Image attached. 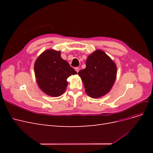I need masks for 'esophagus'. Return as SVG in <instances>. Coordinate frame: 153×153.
<instances>
[{
  "label": "esophagus",
  "mask_w": 153,
  "mask_h": 153,
  "mask_svg": "<svg viewBox=\"0 0 153 153\" xmlns=\"http://www.w3.org/2000/svg\"><path fill=\"white\" fill-rule=\"evenodd\" d=\"M75 70H76V71L78 73V71H79V70H80V69H79V68H78V67H76V68H75Z\"/></svg>",
  "instance_id": "esophagus-1"
}]
</instances>
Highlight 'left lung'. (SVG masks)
I'll return each mask as SVG.
<instances>
[{
    "instance_id": "obj_1",
    "label": "left lung",
    "mask_w": 153,
    "mask_h": 153,
    "mask_svg": "<svg viewBox=\"0 0 153 153\" xmlns=\"http://www.w3.org/2000/svg\"><path fill=\"white\" fill-rule=\"evenodd\" d=\"M84 83L86 93L97 98L105 95L113 86L117 67L102 50H96L88 57L86 68L78 73Z\"/></svg>"
}]
</instances>
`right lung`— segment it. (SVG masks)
Returning <instances> with one entry per match:
<instances>
[{
  "instance_id": "right-lung-1",
  "label": "right lung",
  "mask_w": 153,
  "mask_h": 153,
  "mask_svg": "<svg viewBox=\"0 0 153 153\" xmlns=\"http://www.w3.org/2000/svg\"><path fill=\"white\" fill-rule=\"evenodd\" d=\"M36 81L47 94L57 97L66 91L67 78L76 71L61 57V52L53 50L45 51L34 64Z\"/></svg>"
}]
</instances>
